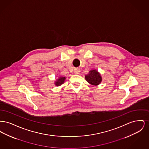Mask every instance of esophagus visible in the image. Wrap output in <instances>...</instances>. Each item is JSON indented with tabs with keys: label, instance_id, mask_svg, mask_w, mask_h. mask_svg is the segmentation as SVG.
I'll return each mask as SVG.
<instances>
[{
	"label": "esophagus",
	"instance_id": "esophagus-1",
	"mask_svg": "<svg viewBox=\"0 0 149 149\" xmlns=\"http://www.w3.org/2000/svg\"><path fill=\"white\" fill-rule=\"evenodd\" d=\"M80 70L79 69H76L74 70V73L75 74H79L80 73Z\"/></svg>",
	"mask_w": 149,
	"mask_h": 149
}]
</instances>
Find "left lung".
Wrapping results in <instances>:
<instances>
[{"label": "left lung", "mask_w": 149, "mask_h": 149, "mask_svg": "<svg viewBox=\"0 0 149 149\" xmlns=\"http://www.w3.org/2000/svg\"><path fill=\"white\" fill-rule=\"evenodd\" d=\"M85 80L91 84L97 86L100 84L102 81L100 74L96 69H92L85 76Z\"/></svg>", "instance_id": "left-lung-1"}]
</instances>
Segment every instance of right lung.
Masks as SVG:
<instances>
[{
    "instance_id": "1",
    "label": "right lung",
    "mask_w": 149,
    "mask_h": 149,
    "mask_svg": "<svg viewBox=\"0 0 149 149\" xmlns=\"http://www.w3.org/2000/svg\"><path fill=\"white\" fill-rule=\"evenodd\" d=\"M65 79H66V77L60 76L56 80H55L54 84L56 86H59L64 84V82L65 81Z\"/></svg>"
}]
</instances>
